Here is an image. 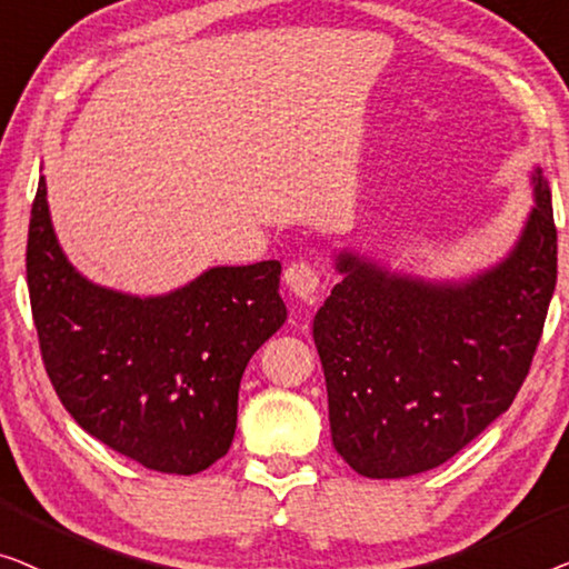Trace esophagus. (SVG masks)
<instances>
[{
	"label": "esophagus",
	"mask_w": 569,
	"mask_h": 569,
	"mask_svg": "<svg viewBox=\"0 0 569 569\" xmlns=\"http://www.w3.org/2000/svg\"><path fill=\"white\" fill-rule=\"evenodd\" d=\"M283 278H286V286L291 288V291L299 296V299L309 301V303L315 301V293L319 288V273H317L315 266H309V262H303V260L291 262V266L286 268Z\"/></svg>",
	"instance_id": "esophagus-1"
}]
</instances>
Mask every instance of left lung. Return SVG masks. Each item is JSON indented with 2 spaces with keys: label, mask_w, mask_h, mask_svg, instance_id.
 <instances>
[{
  "label": "left lung",
  "mask_w": 569,
  "mask_h": 569,
  "mask_svg": "<svg viewBox=\"0 0 569 569\" xmlns=\"http://www.w3.org/2000/svg\"><path fill=\"white\" fill-rule=\"evenodd\" d=\"M516 250L469 283L391 276L342 252V281L315 317L332 446L358 475L441 467L513 405L557 286L549 186Z\"/></svg>",
  "instance_id": "8db88e82"
}]
</instances>
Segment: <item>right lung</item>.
<instances>
[{"label": "right lung", "instance_id": "1", "mask_svg": "<svg viewBox=\"0 0 569 569\" xmlns=\"http://www.w3.org/2000/svg\"><path fill=\"white\" fill-rule=\"evenodd\" d=\"M26 268L46 373L79 428L164 475L229 451L244 368L286 322L281 262L211 268L154 299L100 288L63 258L41 178Z\"/></svg>", "mask_w": 569, "mask_h": 569}]
</instances>
